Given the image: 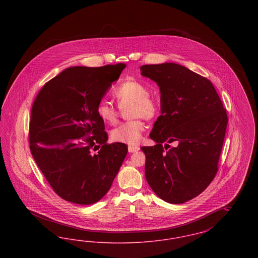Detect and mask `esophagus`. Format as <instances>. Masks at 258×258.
Masks as SVG:
<instances>
[{
	"label": "esophagus",
	"instance_id": "1",
	"mask_svg": "<svg viewBox=\"0 0 258 258\" xmlns=\"http://www.w3.org/2000/svg\"><path fill=\"white\" fill-rule=\"evenodd\" d=\"M139 146H128V152L130 153H135L137 151H139Z\"/></svg>",
	"mask_w": 258,
	"mask_h": 258
}]
</instances>
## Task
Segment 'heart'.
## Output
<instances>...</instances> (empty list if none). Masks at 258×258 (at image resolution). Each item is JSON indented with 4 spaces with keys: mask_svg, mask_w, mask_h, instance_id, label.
Here are the masks:
<instances>
[{
    "mask_svg": "<svg viewBox=\"0 0 258 258\" xmlns=\"http://www.w3.org/2000/svg\"><path fill=\"white\" fill-rule=\"evenodd\" d=\"M113 97L120 108L131 105L128 116L131 118L154 119L159 113V103L149 95V90L143 83L136 80H125L113 91ZM97 114L99 119L108 124L118 121V110L109 101L102 99L98 102ZM145 131V124L140 119H134L119 124L111 131V139L115 142L137 145Z\"/></svg>",
    "mask_w": 258,
    "mask_h": 258,
    "instance_id": "b5f03b06",
    "label": "heart"
}]
</instances>
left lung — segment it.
Listing matches in <instances>:
<instances>
[{"label":"left lung","instance_id":"obj_1","mask_svg":"<svg viewBox=\"0 0 258 258\" xmlns=\"http://www.w3.org/2000/svg\"><path fill=\"white\" fill-rule=\"evenodd\" d=\"M140 70L160 90L161 115L150 134L157 144L141 148L145 177L162 200L184 203L205 190L218 172L226 110L212 82L185 67L164 62Z\"/></svg>","mask_w":258,"mask_h":258}]
</instances>
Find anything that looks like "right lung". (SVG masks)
<instances>
[{"label": "right lung", "instance_id": "right-lung-1", "mask_svg": "<svg viewBox=\"0 0 258 258\" xmlns=\"http://www.w3.org/2000/svg\"><path fill=\"white\" fill-rule=\"evenodd\" d=\"M124 63L72 67L40 89L30 120V150L53 190L80 205L98 202L110 189L127 146L108 144L98 102Z\"/></svg>", "mask_w": 258, "mask_h": 258}]
</instances>
